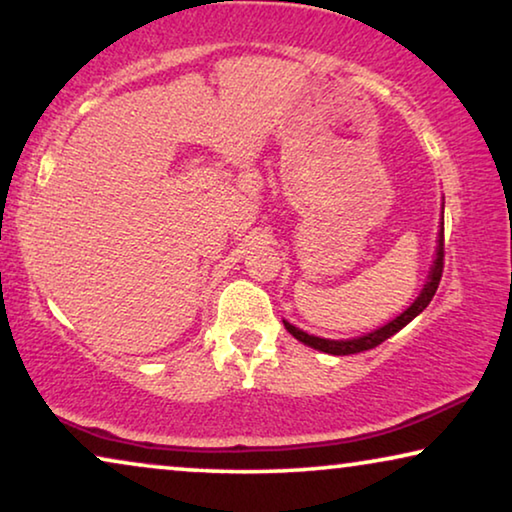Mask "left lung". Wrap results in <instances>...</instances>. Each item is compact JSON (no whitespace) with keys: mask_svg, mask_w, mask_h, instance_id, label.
<instances>
[{"mask_svg":"<svg viewBox=\"0 0 512 512\" xmlns=\"http://www.w3.org/2000/svg\"><path fill=\"white\" fill-rule=\"evenodd\" d=\"M441 273H444V218H441V230H439V239H437V257H434L430 276H427L425 287L421 289V294H418V299L411 303L400 317H395L393 322H388V324L381 326V329L372 331V333H365V335H361V338H352V340L317 338V335H308L305 331L296 329L294 324L285 322V319H282V322H285V329L292 333L296 340L303 342V345L312 347V349H319V352H326V354H333V356H349V354H358V352H368V349H375L377 345H381V342L391 338V335H395L400 329H404V326H407L411 319L421 315L427 305H430L434 292H437Z\"/></svg>","mask_w":512,"mask_h":512,"instance_id":"obj_1","label":"left lung"}]
</instances>
